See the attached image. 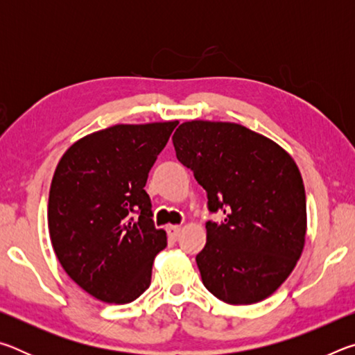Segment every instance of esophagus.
Returning <instances> with one entry per match:
<instances>
[{"mask_svg":"<svg viewBox=\"0 0 355 355\" xmlns=\"http://www.w3.org/2000/svg\"><path fill=\"white\" fill-rule=\"evenodd\" d=\"M166 230H167V235H169L172 241H175V239L180 235V232H182V227H180V225H167Z\"/></svg>","mask_w":355,"mask_h":355,"instance_id":"1","label":"esophagus"}]
</instances>
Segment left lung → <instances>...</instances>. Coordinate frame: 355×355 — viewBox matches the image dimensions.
Returning a JSON list of instances; mask_svg holds the SVG:
<instances>
[{
  "label": "left lung",
  "instance_id": "1",
  "mask_svg": "<svg viewBox=\"0 0 355 355\" xmlns=\"http://www.w3.org/2000/svg\"><path fill=\"white\" fill-rule=\"evenodd\" d=\"M180 163L207 191V244L196 257L202 282L232 305L260 302L296 266L307 207L296 163L269 137L232 122L191 120L172 136Z\"/></svg>",
  "mask_w": 355,
  "mask_h": 355
}]
</instances>
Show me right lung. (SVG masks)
<instances>
[{"instance_id": "obj_1", "label": "right lung", "mask_w": 355, "mask_h": 355, "mask_svg": "<svg viewBox=\"0 0 355 355\" xmlns=\"http://www.w3.org/2000/svg\"><path fill=\"white\" fill-rule=\"evenodd\" d=\"M178 120L114 125L69 147L48 199L53 249L69 277L107 304L133 302L150 286L167 245L144 189Z\"/></svg>"}]
</instances>
